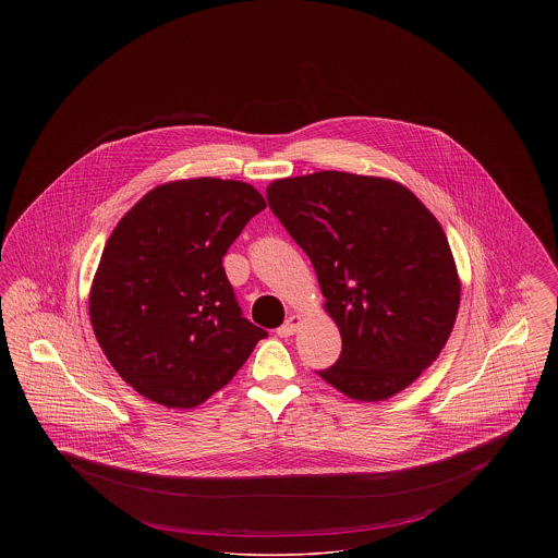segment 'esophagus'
<instances>
[{
  "mask_svg": "<svg viewBox=\"0 0 558 558\" xmlns=\"http://www.w3.org/2000/svg\"><path fill=\"white\" fill-rule=\"evenodd\" d=\"M299 326H301V316H291V318L287 319V322L278 328V335H280V337H292Z\"/></svg>",
  "mask_w": 558,
  "mask_h": 558,
  "instance_id": "34e87169",
  "label": "esophagus"
}]
</instances>
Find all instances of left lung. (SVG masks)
<instances>
[{
	"label": "left lung",
	"instance_id": "obj_1",
	"mask_svg": "<svg viewBox=\"0 0 558 558\" xmlns=\"http://www.w3.org/2000/svg\"><path fill=\"white\" fill-rule=\"evenodd\" d=\"M267 203L318 274L341 357L319 376L385 401L439 357L460 307L450 242L423 201L389 178L318 171L274 180Z\"/></svg>",
	"mask_w": 558,
	"mask_h": 558
}]
</instances>
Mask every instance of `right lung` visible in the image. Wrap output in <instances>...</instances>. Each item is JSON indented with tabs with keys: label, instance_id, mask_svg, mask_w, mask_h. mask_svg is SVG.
Segmentation results:
<instances>
[{
	"label": "right lung",
	"instance_id": "add662e5",
	"mask_svg": "<svg viewBox=\"0 0 558 558\" xmlns=\"http://www.w3.org/2000/svg\"><path fill=\"white\" fill-rule=\"evenodd\" d=\"M262 209L246 182L175 180L146 192L108 236L89 319L110 366L140 396L196 408L266 339L242 318L221 262Z\"/></svg>",
	"mask_w": 558,
	"mask_h": 558
}]
</instances>
